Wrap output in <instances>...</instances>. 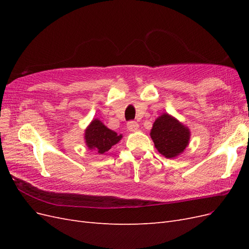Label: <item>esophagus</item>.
<instances>
[{"mask_svg":"<svg viewBox=\"0 0 249 249\" xmlns=\"http://www.w3.org/2000/svg\"><path fill=\"white\" fill-rule=\"evenodd\" d=\"M126 127H127V130H129V131L135 132V131L138 130L139 124L136 122H129L126 124Z\"/></svg>","mask_w":249,"mask_h":249,"instance_id":"34e87169","label":"esophagus"}]
</instances>
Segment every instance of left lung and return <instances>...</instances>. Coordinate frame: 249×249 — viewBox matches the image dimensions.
<instances>
[{"label": "left lung", "mask_w": 249, "mask_h": 249, "mask_svg": "<svg viewBox=\"0 0 249 249\" xmlns=\"http://www.w3.org/2000/svg\"><path fill=\"white\" fill-rule=\"evenodd\" d=\"M150 137L161 155L173 158L184 152L189 143L190 132L175 117L163 114L154 123Z\"/></svg>", "instance_id": "1"}]
</instances>
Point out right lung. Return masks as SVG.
Returning <instances> with one entry per match:
<instances>
[{
  "label": "right lung",
  "instance_id": "right-lung-1",
  "mask_svg": "<svg viewBox=\"0 0 249 249\" xmlns=\"http://www.w3.org/2000/svg\"><path fill=\"white\" fill-rule=\"evenodd\" d=\"M122 135H117L105 125L101 120L94 119L85 131L86 144L90 149L104 154L122 139Z\"/></svg>",
  "mask_w": 249,
  "mask_h": 249
}]
</instances>
